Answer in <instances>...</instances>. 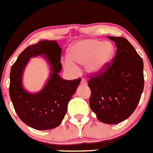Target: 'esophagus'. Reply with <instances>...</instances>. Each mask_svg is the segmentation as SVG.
<instances>
[{"label":"esophagus","mask_w":153,"mask_h":153,"mask_svg":"<svg viewBox=\"0 0 153 153\" xmlns=\"http://www.w3.org/2000/svg\"><path fill=\"white\" fill-rule=\"evenodd\" d=\"M81 84H82V85H84V86H86V85H87V82H86L85 79H82Z\"/></svg>","instance_id":"obj_1"}]
</instances>
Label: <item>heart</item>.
Masks as SVG:
<instances>
[{
    "label": "heart",
    "instance_id": "heart-1",
    "mask_svg": "<svg viewBox=\"0 0 153 153\" xmlns=\"http://www.w3.org/2000/svg\"><path fill=\"white\" fill-rule=\"evenodd\" d=\"M114 54V45L98 39H84L74 44L68 51L69 59L62 65L67 71L75 73L76 65L84 66L90 74H98L106 69Z\"/></svg>",
    "mask_w": 153,
    "mask_h": 153
}]
</instances>
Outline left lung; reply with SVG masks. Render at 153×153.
<instances>
[{
	"label": "left lung",
	"mask_w": 153,
	"mask_h": 153,
	"mask_svg": "<svg viewBox=\"0 0 153 153\" xmlns=\"http://www.w3.org/2000/svg\"><path fill=\"white\" fill-rule=\"evenodd\" d=\"M117 52L103 71L88 75L90 107L106 124L120 123L133 114L144 90L143 60L123 37L109 36Z\"/></svg>",
	"instance_id": "8db88e82"
}]
</instances>
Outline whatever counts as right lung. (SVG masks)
Returning a JSON list of instances; mask_svg holds the SVG:
<instances>
[{
    "mask_svg": "<svg viewBox=\"0 0 153 153\" xmlns=\"http://www.w3.org/2000/svg\"><path fill=\"white\" fill-rule=\"evenodd\" d=\"M61 54L62 49L57 42L42 40L26 48L11 67L9 95L13 107L24 123L37 130L59 126L67 113L68 102L81 81V79L65 80L60 78ZM39 54L46 56L53 73L45 88L32 95L22 89L21 77L28 59Z\"/></svg>",
    "mask_w": 153,
    "mask_h": 153,
    "instance_id": "right-lung-1",
    "label": "right lung"
}]
</instances>
